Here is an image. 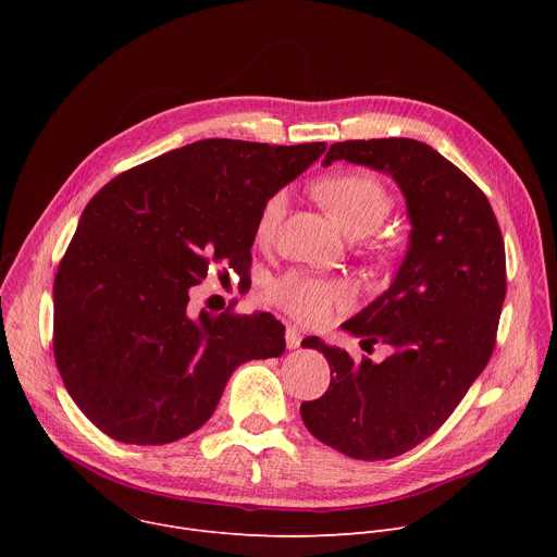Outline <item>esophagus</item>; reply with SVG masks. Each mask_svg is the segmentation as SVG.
Segmentation results:
<instances>
[{
    "label": "esophagus",
    "mask_w": 557,
    "mask_h": 557,
    "mask_svg": "<svg viewBox=\"0 0 557 557\" xmlns=\"http://www.w3.org/2000/svg\"><path fill=\"white\" fill-rule=\"evenodd\" d=\"M286 346L290 348V350H295V348H299V344H301V335H299V331L295 329V326H286Z\"/></svg>",
    "instance_id": "obj_1"
}]
</instances>
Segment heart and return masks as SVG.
<instances>
[{"instance_id":"1","label":"heart","mask_w":557,"mask_h":557,"mask_svg":"<svg viewBox=\"0 0 557 557\" xmlns=\"http://www.w3.org/2000/svg\"><path fill=\"white\" fill-rule=\"evenodd\" d=\"M314 194L350 235L372 233L387 218L394 205L385 183L368 172L331 174L317 183ZM284 209L286 191H275L258 215V240H271ZM267 293L275 306L310 326L326 324L335 312L350 308L355 301V293L346 282L317 277L301 271H290L273 280Z\"/></svg>"}]
</instances>
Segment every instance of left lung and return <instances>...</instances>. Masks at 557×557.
Masks as SVG:
<instances>
[{"mask_svg": "<svg viewBox=\"0 0 557 557\" xmlns=\"http://www.w3.org/2000/svg\"><path fill=\"white\" fill-rule=\"evenodd\" d=\"M348 161L401 187L412 224L404 264L389 288L342 329L387 344L381 363L320 337L331 385L301 404V421L324 445L357 458L401 456L432 436L485 370L507 293L505 243L487 196L430 145L370 138L331 145L324 168Z\"/></svg>", "mask_w": 557, "mask_h": 557, "instance_id": "left-lung-1", "label": "left lung"}]
</instances>
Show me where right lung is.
Masks as SVG:
<instances>
[{
    "label": "right lung",
    "instance_id": "1",
    "mask_svg": "<svg viewBox=\"0 0 557 557\" xmlns=\"http://www.w3.org/2000/svg\"><path fill=\"white\" fill-rule=\"evenodd\" d=\"M326 143L207 138L110 181L84 209L54 277V361L72 401L121 443L165 445L202 428L231 372L280 357L269 312L191 314L211 264H251L264 202Z\"/></svg>",
    "mask_w": 557,
    "mask_h": 557
}]
</instances>
